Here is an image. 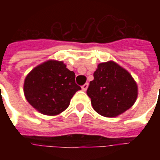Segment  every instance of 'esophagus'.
Listing matches in <instances>:
<instances>
[{"instance_id":"34e87169","label":"esophagus","mask_w":160,"mask_h":160,"mask_svg":"<svg viewBox=\"0 0 160 160\" xmlns=\"http://www.w3.org/2000/svg\"><path fill=\"white\" fill-rule=\"evenodd\" d=\"M87 87H88V83H86V84H84L83 86L81 87V88H82V90L83 91H87Z\"/></svg>"}]
</instances>
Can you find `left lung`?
<instances>
[{
    "label": "left lung",
    "mask_w": 160,
    "mask_h": 160,
    "mask_svg": "<svg viewBox=\"0 0 160 160\" xmlns=\"http://www.w3.org/2000/svg\"><path fill=\"white\" fill-rule=\"evenodd\" d=\"M87 93L92 107L105 118L123 113L134 104L137 85L127 70L114 62L98 64Z\"/></svg>",
    "instance_id": "left-lung-1"
}]
</instances>
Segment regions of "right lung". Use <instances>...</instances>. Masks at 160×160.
Here are the masks:
<instances>
[{"mask_svg":"<svg viewBox=\"0 0 160 160\" xmlns=\"http://www.w3.org/2000/svg\"><path fill=\"white\" fill-rule=\"evenodd\" d=\"M80 89L75 83V73L57 61H48L35 68L24 84L25 96L30 104L49 116L65 111L74 93Z\"/></svg>","mask_w":160,"mask_h":160,"instance_id":"1","label":"right lung"}]
</instances>
